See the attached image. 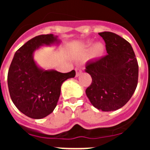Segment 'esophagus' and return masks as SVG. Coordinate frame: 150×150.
<instances>
[{
  "instance_id": "esophagus-1",
  "label": "esophagus",
  "mask_w": 150,
  "mask_h": 150,
  "mask_svg": "<svg viewBox=\"0 0 150 150\" xmlns=\"http://www.w3.org/2000/svg\"><path fill=\"white\" fill-rule=\"evenodd\" d=\"M75 71H76V77L79 76L82 74V71L80 70V69L76 68V69H75Z\"/></svg>"
}]
</instances>
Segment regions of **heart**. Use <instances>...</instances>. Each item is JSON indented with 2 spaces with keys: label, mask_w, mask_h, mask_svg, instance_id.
Returning <instances> with one entry per match:
<instances>
[{
  "label": "heart",
  "mask_w": 150,
  "mask_h": 150,
  "mask_svg": "<svg viewBox=\"0 0 150 150\" xmlns=\"http://www.w3.org/2000/svg\"><path fill=\"white\" fill-rule=\"evenodd\" d=\"M104 52H105L104 45L100 42L95 43L92 45L91 41H88L83 46V53L84 55H87L89 53L90 56L92 59H99L104 55Z\"/></svg>",
  "instance_id": "heart-1"
}]
</instances>
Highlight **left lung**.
<instances>
[{
  "label": "left lung",
  "instance_id": "8db88e82",
  "mask_svg": "<svg viewBox=\"0 0 150 150\" xmlns=\"http://www.w3.org/2000/svg\"><path fill=\"white\" fill-rule=\"evenodd\" d=\"M108 55L87 63L86 71L92 82L86 90L91 104L102 111L122 107L137 88L138 64L132 45L114 33H99Z\"/></svg>",
  "mask_w": 150,
  "mask_h": 150
}]
</instances>
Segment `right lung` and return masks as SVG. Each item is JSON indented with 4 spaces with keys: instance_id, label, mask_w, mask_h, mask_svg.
I'll use <instances>...</instances> for the list:
<instances>
[{
    "instance_id": "right-lung-1",
    "label": "right lung",
    "mask_w": 150,
    "mask_h": 150,
    "mask_svg": "<svg viewBox=\"0 0 150 150\" xmlns=\"http://www.w3.org/2000/svg\"><path fill=\"white\" fill-rule=\"evenodd\" d=\"M60 43L58 36L39 35L21 46L14 55L8 71V88L13 104L28 117L40 120L52 112L62 83L76 75L74 70L66 74L53 69L45 70L34 60V52L40 46Z\"/></svg>"
}]
</instances>
